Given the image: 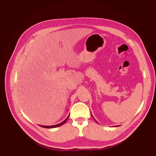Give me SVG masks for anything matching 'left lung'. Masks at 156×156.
Here are the masks:
<instances>
[{"label": "left lung", "mask_w": 156, "mask_h": 156, "mask_svg": "<svg viewBox=\"0 0 156 156\" xmlns=\"http://www.w3.org/2000/svg\"><path fill=\"white\" fill-rule=\"evenodd\" d=\"M93 118H94V117H93ZM94 120H95V119H94ZM95 121H96V122H97V121H96V120H95Z\"/></svg>", "instance_id": "left-lung-1"}]
</instances>
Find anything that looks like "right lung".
<instances>
[{
	"label": "right lung",
	"instance_id": "right-lung-1",
	"mask_svg": "<svg viewBox=\"0 0 156 156\" xmlns=\"http://www.w3.org/2000/svg\"><path fill=\"white\" fill-rule=\"evenodd\" d=\"M69 115H68V117L66 118L65 120L64 121H62V122H60V123H59V124H57V125H50V126H45V125H39V126H41V127H44V128H48V129H51V128H55V127H59V126H61V125H62L64 123H65V122L67 121V120H68V119L69 118Z\"/></svg>",
	"mask_w": 156,
	"mask_h": 156
}]
</instances>
